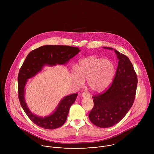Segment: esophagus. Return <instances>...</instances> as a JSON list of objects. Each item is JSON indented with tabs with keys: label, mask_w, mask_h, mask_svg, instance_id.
I'll list each match as a JSON object with an SVG mask.
<instances>
[{
	"label": "esophagus",
	"mask_w": 154,
	"mask_h": 154,
	"mask_svg": "<svg viewBox=\"0 0 154 154\" xmlns=\"http://www.w3.org/2000/svg\"><path fill=\"white\" fill-rule=\"evenodd\" d=\"M82 97L83 98H89L90 97V95H89V94L88 93H87V92H84L82 93Z\"/></svg>",
	"instance_id": "obj_1"
}]
</instances>
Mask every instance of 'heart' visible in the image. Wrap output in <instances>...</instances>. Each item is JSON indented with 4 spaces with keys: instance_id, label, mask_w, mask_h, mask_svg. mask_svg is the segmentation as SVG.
<instances>
[{
    "instance_id": "obj_1",
    "label": "heart",
    "mask_w": 154,
    "mask_h": 154,
    "mask_svg": "<svg viewBox=\"0 0 154 154\" xmlns=\"http://www.w3.org/2000/svg\"><path fill=\"white\" fill-rule=\"evenodd\" d=\"M116 74L114 64L110 60L94 56L81 59L72 73L73 82L82 86L87 80L88 88L96 93L106 89L112 83Z\"/></svg>"
}]
</instances>
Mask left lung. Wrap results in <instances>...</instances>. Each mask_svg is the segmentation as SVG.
Returning a JSON list of instances; mask_svg holds the SVG:
<instances>
[{
	"instance_id": "8db88e82",
	"label": "left lung",
	"mask_w": 154,
	"mask_h": 154,
	"mask_svg": "<svg viewBox=\"0 0 154 154\" xmlns=\"http://www.w3.org/2000/svg\"><path fill=\"white\" fill-rule=\"evenodd\" d=\"M113 50L119 60L111 85L104 93L94 96V107L89 114L90 121L101 128H110L119 123L131 109L135 98L137 78L129 59Z\"/></svg>"
}]
</instances>
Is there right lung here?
I'll return each mask as SVG.
<instances>
[{"mask_svg":"<svg viewBox=\"0 0 154 154\" xmlns=\"http://www.w3.org/2000/svg\"><path fill=\"white\" fill-rule=\"evenodd\" d=\"M81 50L68 45H45L31 51L23 63L18 77V96L21 106L29 119L39 127L54 129L62 126L66 122L70 106L75 103L78 94L64 97L54 111L41 117L29 109L25 98V86L28 79L41 72L44 66L65 65Z\"/></svg>","mask_w":154,"mask_h":154,"instance_id":"add662e5","label":"right lung"}]
</instances>
